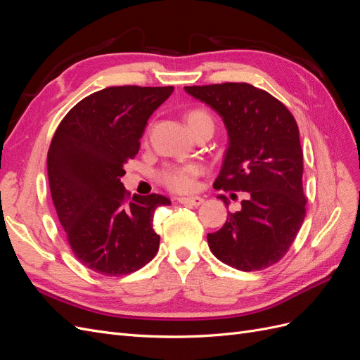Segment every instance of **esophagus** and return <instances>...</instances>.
I'll return each instance as SVG.
<instances>
[{"instance_id":"1","label":"esophagus","mask_w":360,"mask_h":360,"mask_svg":"<svg viewBox=\"0 0 360 360\" xmlns=\"http://www.w3.org/2000/svg\"><path fill=\"white\" fill-rule=\"evenodd\" d=\"M177 201L180 204H184V205H191V207H198L202 204V198L201 197H180L177 198Z\"/></svg>"}]
</instances>
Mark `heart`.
<instances>
[{"label":"heart","instance_id":"b5f03b06","mask_svg":"<svg viewBox=\"0 0 360 360\" xmlns=\"http://www.w3.org/2000/svg\"><path fill=\"white\" fill-rule=\"evenodd\" d=\"M186 122L193 132L200 124L205 122H212L210 114L195 108L186 114ZM213 123V122H212ZM204 172V167L200 162H184V163H165L158 174V181L163 186L168 188L172 192H191L195 184H197V179Z\"/></svg>","mask_w":360,"mask_h":360}]
</instances>
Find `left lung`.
I'll list each match as a JSON object with an SVG mask.
<instances>
[{"label":"left lung","instance_id":"left-lung-1","mask_svg":"<svg viewBox=\"0 0 360 360\" xmlns=\"http://www.w3.org/2000/svg\"><path fill=\"white\" fill-rule=\"evenodd\" d=\"M212 106L228 130L222 169L213 186L248 192L242 210L230 213L221 230L207 234L222 263L243 271L266 269L284 257L307 214L303 151L288 108L246 82L184 86ZM225 201V197H221Z\"/></svg>","mask_w":360,"mask_h":360}]
</instances>
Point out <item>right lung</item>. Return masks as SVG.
<instances>
[{
	"instance_id": "1",
	"label": "right lung",
	"mask_w": 360,
	"mask_h": 360,
	"mask_svg": "<svg viewBox=\"0 0 360 360\" xmlns=\"http://www.w3.org/2000/svg\"><path fill=\"white\" fill-rule=\"evenodd\" d=\"M174 86H108L76 103L58 124L48 151L53 205L81 263L105 276L129 275L155 258L160 237L153 214L171 201L130 195L124 163L139 151L147 120Z\"/></svg>"
}]
</instances>
